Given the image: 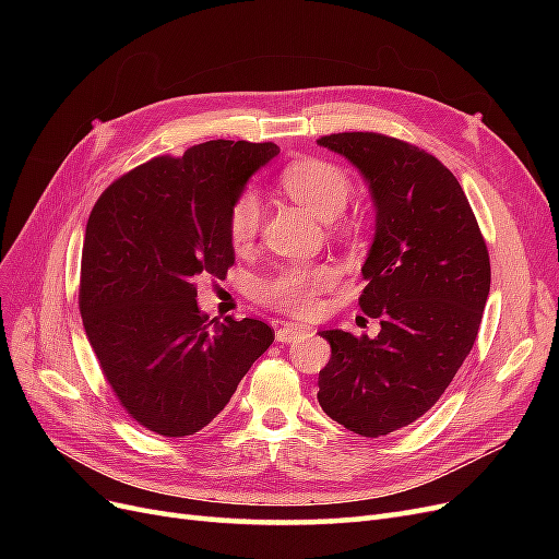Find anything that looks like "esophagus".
Instances as JSON below:
<instances>
[{
  "label": "esophagus",
  "instance_id": "obj_1",
  "mask_svg": "<svg viewBox=\"0 0 559 559\" xmlns=\"http://www.w3.org/2000/svg\"><path fill=\"white\" fill-rule=\"evenodd\" d=\"M302 333H306V329H302V326L286 324V326H280V329L275 331V341L282 343V345H289V343L298 341V337H300Z\"/></svg>",
  "mask_w": 559,
  "mask_h": 559
}]
</instances>
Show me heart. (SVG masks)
<instances>
[{
  "label": "heart",
  "mask_w": 559,
  "mask_h": 559,
  "mask_svg": "<svg viewBox=\"0 0 559 559\" xmlns=\"http://www.w3.org/2000/svg\"><path fill=\"white\" fill-rule=\"evenodd\" d=\"M282 189L292 200L321 222H333L349 200V179L343 170L324 160H296L284 167L280 177ZM261 222V202L257 193H242L230 210V238L235 245L249 242L257 235ZM335 282L331 265L289 263L277 273L261 280L257 294L267 306L289 314H308L314 308L317 296Z\"/></svg>",
  "instance_id": "1"
}]
</instances>
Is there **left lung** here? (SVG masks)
<instances>
[{
	"label": "left lung",
	"mask_w": 559,
	"mask_h": 559,
	"mask_svg": "<svg viewBox=\"0 0 559 559\" xmlns=\"http://www.w3.org/2000/svg\"><path fill=\"white\" fill-rule=\"evenodd\" d=\"M368 183L376 238L361 267V310L376 337L319 331L331 359L319 405L345 429L378 438L425 415L476 343L489 294V257L476 216L448 167L378 132L317 140Z\"/></svg>",
	"instance_id": "8db88e82"
}]
</instances>
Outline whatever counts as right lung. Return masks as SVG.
<instances>
[{"label": "right lung", "mask_w": 559, "mask_h": 559, "mask_svg": "<svg viewBox=\"0 0 559 559\" xmlns=\"http://www.w3.org/2000/svg\"><path fill=\"white\" fill-rule=\"evenodd\" d=\"M273 142L212 140L114 181L91 212L79 308L99 368L142 427L181 438L207 427L273 345L259 319L198 308V275L235 261L230 210Z\"/></svg>", "instance_id": "1"}]
</instances>
